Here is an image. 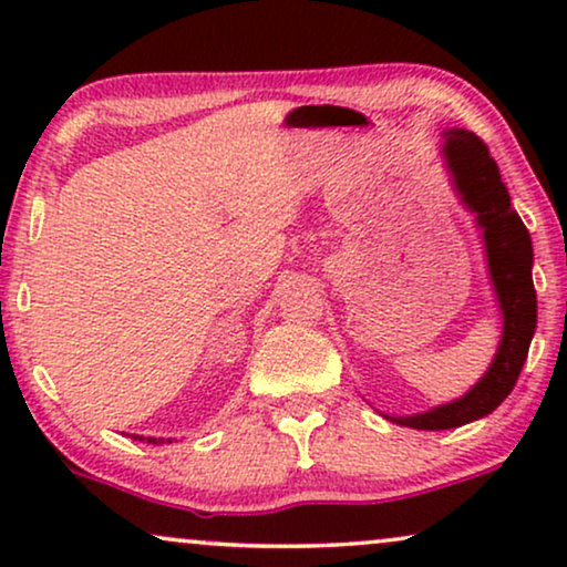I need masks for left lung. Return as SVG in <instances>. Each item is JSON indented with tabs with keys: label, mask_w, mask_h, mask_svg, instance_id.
Masks as SVG:
<instances>
[{
	"label": "left lung",
	"mask_w": 567,
	"mask_h": 567,
	"mask_svg": "<svg viewBox=\"0 0 567 567\" xmlns=\"http://www.w3.org/2000/svg\"><path fill=\"white\" fill-rule=\"evenodd\" d=\"M444 136V157L449 173L454 177V188L460 190L464 206L477 214V227H483L487 270H491L495 297H498L503 312V338L491 369L464 398L433 408L429 413L408 417L386 415L390 421L417 431L456 429V425L491 415L516 386L526 353H529L534 328H537L532 237L522 216L511 206L508 188L501 181L498 165L483 138L472 131L452 128Z\"/></svg>",
	"instance_id": "8db88e82"
}]
</instances>
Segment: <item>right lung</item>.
I'll list each match as a JSON object with an SVG mask.
<instances>
[{"label": "right lung", "mask_w": 567, "mask_h": 567, "mask_svg": "<svg viewBox=\"0 0 567 567\" xmlns=\"http://www.w3.org/2000/svg\"><path fill=\"white\" fill-rule=\"evenodd\" d=\"M134 439H136V441H146V444H165V439H152V436H150V439H144V436H134ZM167 441H169V439H167Z\"/></svg>", "instance_id": "right-lung-1"}]
</instances>
